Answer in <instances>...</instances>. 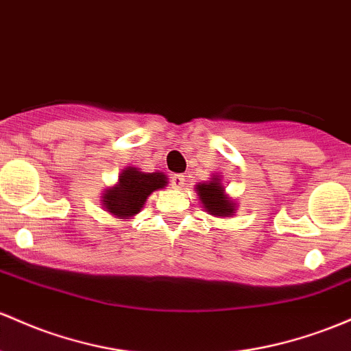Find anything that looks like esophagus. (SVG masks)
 <instances>
[{"mask_svg":"<svg viewBox=\"0 0 351 351\" xmlns=\"http://www.w3.org/2000/svg\"><path fill=\"white\" fill-rule=\"evenodd\" d=\"M171 184L175 190H180V188H183L184 184V176L183 175H173L171 176Z\"/></svg>","mask_w":351,"mask_h":351,"instance_id":"esophagus-1","label":"esophagus"}]
</instances>
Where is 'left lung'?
Wrapping results in <instances>:
<instances>
[{"instance_id":"left-lung-1","label":"left lung","mask_w":351,"mask_h":351,"mask_svg":"<svg viewBox=\"0 0 351 351\" xmlns=\"http://www.w3.org/2000/svg\"><path fill=\"white\" fill-rule=\"evenodd\" d=\"M195 191L208 215H213L217 218H228L237 213L238 203L226 193L221 175H213L208 182L198 183Z\"/></svg>"}]
</instances>
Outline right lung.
<instances>
[{
	"mask_svg": "<svg viewBox=\"0 0 351 351\" xmlns=\"http://www.w3.org/2000/svg\"><path fill=\"white\" fill-rule=\"evenodd\" d=\"M167 184L168 178L163 171L145 173L140 168L128 167L123 169L113 186H108L103 191L99 203L103 210L119 218V221H128L143 210L146 199L153 191L161 190Z\"/></svg>",
	"mask_w": 351,
	"mask_h": 351,
	"instance_id": "add662e5",
	"label": "right lung"
}]
</instances>
